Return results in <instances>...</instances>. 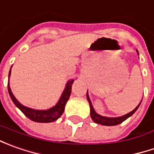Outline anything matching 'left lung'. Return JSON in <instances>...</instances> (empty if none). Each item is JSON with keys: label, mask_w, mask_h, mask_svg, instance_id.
<instances>
[{"label": "left lung", "mask_w": 154, "mask_h": 154, "mask_svg": "<svg viewBox=\"0 0 154 154\" xmlns=\"http://www.w3.org/2000/svg\"><path fill=\"white\" fill-rule=\"evenodd\" d=\"M137 54L139 55V52L138 51H136ZM86 98H87V101L89 103V105H90V116L92 117V121L98 124H101V125H103V126H115V125H118L122 123V122H124L126 119H128V117H130L131 116L133 115L134 113L137 110V109L139 108L140 104L141 103V101L140 102V103L134 108V109L130 111L129 113H128L126 115L122 116H117V117H109V116H101L98 114L95 109L92 106V103L91 102V99L89 98V94H88V91L86 92Z\"/></svg>", "instance_id": "1"}]
</instances>
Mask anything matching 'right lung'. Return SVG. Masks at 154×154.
Listing matches in <instances>:
<instances>
[{"instance_id":"1","label":"right lung","mask_w":154,"mask_h":154,"mask_svg":"<svg viewBox=\"0 0 154 154\" xmlns=\"http://www.w3.org/2000/svg\"><path fill=\"white\" fill-rule=\"evenodd\" d=\"M11 68H12V67H11ZM11 68H10L8 74V89L10 98L12 99V101L14 102V103L16 105V107H18L25 114L26 116H27L29 119H31L33 122H52L56 121L62 115V113L64 111L65 105L68 102V98H69L70 94H71L72 85L74 83V79H71L67 82L62 95L59 98L58 102L56 103V105H54L53 107L47 109H35L23 105L22 103H20L17 100V98H15L14 95L13 94V92L11 91V88H10V84H9V77L11 75Z\"/></svg>"}]
</instances>
